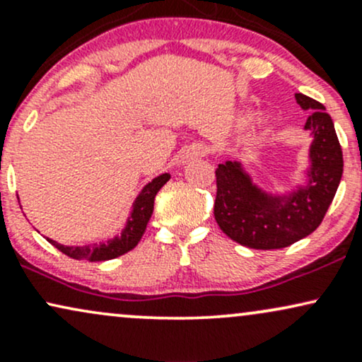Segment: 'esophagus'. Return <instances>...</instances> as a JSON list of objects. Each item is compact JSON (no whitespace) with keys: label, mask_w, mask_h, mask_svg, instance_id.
<instances>
[{"label":"esophagus","mask_w":362,"mask_h":362,"mask_svg":"<svg viewBox=\"0 0 362 362\" xmlns=\"http://www.w3.org/2000/svg\"><path fill=\"white\" fill-rule=\"evenodd\" d=\"M207 153H209V149L204 143H194L192 146L185 151V160L187 161H192V160H197V158H202L206 156Z\"/></svg>","instance_id":"esophagus-1"}]
</instances>
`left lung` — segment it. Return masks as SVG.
<instances>
[{
	"label": "left lung",
	"instance_id": "obj_1",
	"mask_svg": "<svg viewBox=\"0 0 362 362\" xmlns=\"http://www.w3.org/2000/svg\"><path fill=\"white\" fill-rule=\"evenodd\" d=\"M296 102L311 110L305 124L313 136L308 184L284 197H271L252 184L236 161L216 168V223L243 247L276 250L296 243L317 230L337 192L344 160L332 117L322 103L306 95L296 93Z\"/></svg>",
	"mask_w": 362,
	"mask_h": 362
}]
</instances>
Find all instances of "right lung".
Instances as JSON below:
<instances>
[{
  "label": "right lung",
  "mask_w": 362,
  "mask_h": 362,
  "mask_svg": "<svg viewBox=\"0 0 362 362\" xmlns=\"http://www.w3.org/2000/svg\"><path fill=\"white\" fill-rule=\"evenodd\" d=\"M170 180L168 173L156 177L155 180L149 182V184L141 190L134 202V209H132L131 218H129L127 226L124 228L122 235L115 236L114 240L107 243H93L88 247H64V245L49 240V243L54 245L57 250H61L64 255L71 257L76 260H90V262H102V260H110L115 257L124 255L129 250L136 247L139 243L141 236L144 235L146 230V224L153 214V206H155V197L158 190L161 189L167 182Z\"/></svg>",
  "instance_id": "obj_1"
}]
</instances>
